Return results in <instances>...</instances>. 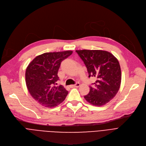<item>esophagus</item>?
Segmentation results:
<instances>
[{
  "label": "esophagus",
  "instance_id": "obj_1",
  "mask_svg": "<svg viewBox=\"0 0 146 146\" xmlns=\"http://www.w3.org/2000/svg\"><path fill=\"white\" fill-rule=\"evenodd\" d=\"M80 86V84L78 83V82H76L75 84L74 85H72L70 86L71 88H75V87H78Z\"/></svg>",
  "mask_w": 146,
  "mask_h": 146
}]
</instances>
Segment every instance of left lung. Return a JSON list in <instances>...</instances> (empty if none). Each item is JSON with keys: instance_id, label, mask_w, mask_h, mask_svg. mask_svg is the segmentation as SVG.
<instances>
[{"instance_id": "1", "label": "left lung", "mask_w": 146, "mask_h": 146, "mask_svg": "<svg viewBox=\"0 0 146 146\" xmlns=\"http://www.w3.org/2000/svg\"><path fill=\"white\" fill-rule=\"evenodd\" d=\"M87 68L89 77L97 81L84 98L92 105L102 106L112 100L118 92L121 81V72L118 59L106 50H76Z\"/></svg>"}]
</instances>
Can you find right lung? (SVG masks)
Wrapping results in <instances>:
<instances>
[{"label": "right lung", "instance_id": "1", "mask_svg": "<svg viewBox=\"0 0 146 146\" xmlns=\"http://www.w3.org/2000/svg\"><path fill=\"white\" fill-rule=\"evenodd\" d=\"M72 54V50L46 52L37 56L28 65L26 84L31 96L40 105L52 108L65 99L68 91L62 85H55L61 62Z\"/></svg>", "mask_w": 146, "mask_h": 146}]
</instances>
